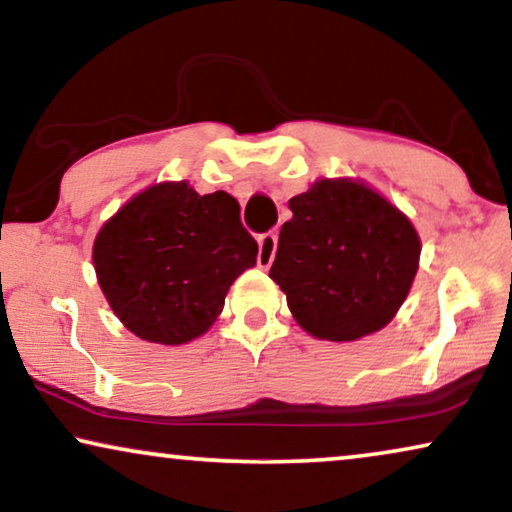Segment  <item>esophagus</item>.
I'll list each match as a JSON object with an SVG mask.
<instances>
[{
  "mask_svg": "<svg viewBox=\"0 0 512 512\" xmlns=\"http://www.w3.org/2000/svg\"><path fill=\"white\" fill-rule=\"evenodd\" d=\"M277 251V235L275 233H263L258 237V268H270L272 261H275Z\"/></svg>",
  "mask_w": 512,
  "mask_h": 512,
  "instance_id": "1",
  "label": "esophagus"
}]
</instances>
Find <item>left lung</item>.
I'll return each instance as SVG.
<instances>
[{
	"label": "left lung",
	"mask_w": 512,
	"mask_h": 512,
	"mask_svg": "<svg viewBox=\"0 0 512 512\" xmlns=\"http://www.w3.org/2000/svg\"><path fill=\"white\" fill-rule=\"evenodd\" d=\"M270 277L314 338L347 342L387 326L408 296L419 237L382 195L321 179L289 200Z\"/></svg>",
	"instance_id": "1"
}]
</instances>
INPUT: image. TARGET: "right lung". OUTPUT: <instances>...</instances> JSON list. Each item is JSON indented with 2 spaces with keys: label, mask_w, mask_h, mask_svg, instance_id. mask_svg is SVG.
Returning a JSON list of instances; mask_svg holds the SVG:
<instances>
[{
  "label": "right lung",
  "mask_w": 512,
  "mask_h": 512,
  "mask_svg": "<svg viewBox=\"0 0 512 512\" xmlns=\"http://www.w3.org/2000/svg\"><path fill=\"white\" fill-rule=\"evenodd\" d=\"M258 244L233 195L186 181L139 193L95 237L93 263L111 310L142 340L184 345L214 324Z\"/></svg>",
  "instance_id": "add662e5"
}]
</instances>
